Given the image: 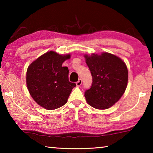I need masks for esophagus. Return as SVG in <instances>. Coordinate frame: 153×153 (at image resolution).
I'll use <instances>...</instances> for the list:
<instances>
[{
  "label": "esophagus",
  "instance_id": "34e87169",
  "mask_svg": "<svg viewBox=\"0 0 153 153\" xmlns=\"http://www.w3.org/2000/svg\"><path fill=\"white\" fill-rule=\"evenodd\" d=\"M82 79H79L78 81H77V82H76L77 86H81V85H82Z\"/></svg>",
  "mask_w": 153,
  "mask_h": 153
}]
</instances>
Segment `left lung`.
<instances>
[{
  "label": "left lung",
  "instance_id": "obj_1",
  "mask_svg": "<svg viewBox=\"0 0 153 153\" xmlns=\"http://www.w3.org/2000/svg\"><path fill=\"white\" fill-rule=\"evenodd\" d=\"M84 57L92 77V86L84 93L87 102L97 109L111 107L126 89L128 71L125 63L108 53Z\"/></svg>",
  "mask_w": 153,
  "mask_h": 153
}]
</instances>
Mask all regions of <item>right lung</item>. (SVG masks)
I'll return each mask as SVG.
<instances>
[{
  "mask_svg": "<svg viewBox=\"0 0 153 153\" xmlns=\"http://www.w3.org/2000/svg\"><path fill=\"white\" fill-rule=\"evenodd\" d=\"M70 55H60L54 51L46 53L28 67L27 89L33 99L48 110L56 109L67 101L76 84L69 81V69L63 67Z\"/></svg>",
  "mask_w": 153,
  "mask_h": 153,
  "instance_id": "right-lung-1",
  "label": "right lung"
}]
</instances>
